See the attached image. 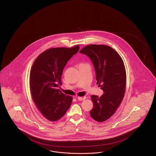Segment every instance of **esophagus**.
Instances as JSON below:
<instances>
[{"instance_id":"esophagus-1","label":"esophagus","mask_w":156,"mask_h":156,"mask_svg":"<svg viewBox=\"0 0 156 156\" xmlns=\"http://www.w3.org/2000/svg\"><path fill=\"white\" fill-rule=\"evenodd\" d=\"M77 99H78V100H79V101H83V100H84V99H86V97H77Z\"/></svg>"}]
</instances>
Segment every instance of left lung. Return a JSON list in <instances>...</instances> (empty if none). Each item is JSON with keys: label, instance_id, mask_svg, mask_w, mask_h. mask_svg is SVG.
<instances>
[{"label": "left lung", "instance_id": "left-lung-1", "mask_svg": "<svg viewBox=\"0 0 156 156\" xmlns=\"http://www.w3.org/2000/svg\"><path fill=\"white\" fill-rule=\"evenodd\" d=\"M80 52L91 59L95 69L97 84L104 92L101 97L91 96L94 106L90 115L98 122H104L115 113L125 96L126 73L123 61L109 45H88Z\"/></svg>", "mask_w": 156, "mask_h": 156}]
</instances>
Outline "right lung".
Wrapping results in <instances>:
<instances>
[{
    "label": "right lung",
    "instance_id": "add662e5",
    "mask_svg": "<svg viewBox=\"0 0 156 156\" xmlns=\"http://www.w3.org/2000/svg\"><path fill=\"white\" fill-rule=\"evenodd\" d=\"M80 45L72 48H51L41 53L34 61L30 74V91L41 115L49 121L61 119L70 107L73 97L58 88L68 61L76 54Z\"/></svg>",
    "mask_w": 156,
    "mask_h": 156
}]
</instances>
